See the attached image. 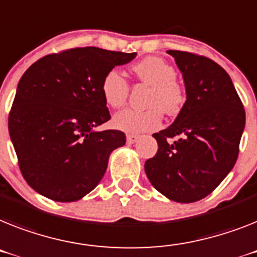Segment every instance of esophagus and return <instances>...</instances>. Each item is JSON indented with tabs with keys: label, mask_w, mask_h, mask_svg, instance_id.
Returning <instances> with one entry per match:
<instances>
[{
	"label": "esophagus",
	"mask_w": 257,
	"mask_h": 257,
	"mask_svg": "<svg viewBox=\"0 0 257 257\" xmlns=\"http://www.w3.org/2000/svg\"><path fill=\"white\" fill-rule=\"evenodd\" d=\"M139 136L137 135H128L126 136V142H128L129 145H132V144H135V142L139 141Z\"/></svg>",
	"instance_id": "34e87169"
}]
</instances>
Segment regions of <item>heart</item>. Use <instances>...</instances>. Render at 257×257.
I'll return each instance as SVG.
<instances>
[{"mask_svg": "<svg viewBox=\"0 0 257 257\" xmlns=\"http://www.w3.org/2000/svg\"><path fill=\"white\" fill-rule=\"evenodd\" d=\"M137 78L150 85L146 109L125 108L112 117V126L129 135L150 132L158 129L163 120V112L175 115L182 109L185 96L183 88L175 81V69L159 57H146L133 68ZM104 102L113 108L121 107L128 96V82L118 69L105 73L100 85Z\"/></svg>", "mask_w": 257, "mask_h": 257, "instance_id": "b5f03b06", "label": "heart"}]
</instances>
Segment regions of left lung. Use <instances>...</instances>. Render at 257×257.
<instances>
[{
    "mask_svg": "<svg viewBox=\"0 0 257 257\" xmlns=\"http://www.w3.org/2000/svg\"><path fill=\"white\" fill-rule=\"evenodd\" d=\"M167 53L182 72L187 100L175 121L153 135L158 152L145 162V172L162 195L187 204L212 193L232 170L245 112L230 75L217 62L189 52Z\"/></svg>",
    "mask_w": 257,
    "mask_h": 257,
    "instance_id": "1",
    "label": "left lung"
}]
</instances>
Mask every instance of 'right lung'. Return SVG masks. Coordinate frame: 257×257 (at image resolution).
Instances as JSON below:
<instances>
[{
    "instance_id": "1",
    "label": "right lung",
    "mask_w": 257,
    "mask_h": 257,
    "mask_svg": "<svg viewBox=\"0 0 257 257\" xmlns=\"http://www.w3.org/2000/svg\"><path fill=\"white\" fill-rule=\"evenodd\" d=\"M137 53L96 47L44 56L19 79L9 133L31 188L53 201H77L104 176L108 158L125 145L120 131H94L111 118L104 74Z\"/></svg>"
}]
</instances>
